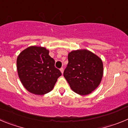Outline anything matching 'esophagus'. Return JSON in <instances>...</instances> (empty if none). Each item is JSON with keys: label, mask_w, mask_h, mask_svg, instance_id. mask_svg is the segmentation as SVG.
Masks as SVG:
<instances>
[{"label": "esophagus", "mask_w": 128, "mask_h": 128, "mask_svg": "<svg viewBox=\"0 0 128 128\" xmlns=\"http://www.w3.org/2000/svg\"><path fill=\"white\" fill-rule=\"evenodd\" d=\"M63 70H63V67H62L60 68V71H61V72H62V74H63Z\"/></svg>", "instance_id": "obj_1"}]
</instances>
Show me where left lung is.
<instances>
[{"label": "left lung", "instance_id": "obj_1", "mask_svg": "<svg viewBox=\"0 0 128 128\" xmlns=\"http://www.w3.org/2000/svg\"><path fill=\"white\" fill-rule=\"evenodd\" d=\"M68 60L63 76L71 89L81 96L92 93L103 76L101 59L89 50L81 49L69 52Z\"/></svg>", "mask_w": 128, "mask_h": 128}]
</instances>
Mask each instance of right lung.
<instances>
[{
  "mask_svg": "<svg viewBox=\"0 0 128 128\" xmlns=\"http://www.w3.org/2000/svg\"><path fill=\"white\" fill-rule=\"evenodd\" d=\"M45 47L30 46L22 51L16 60L18 77L26 90L36 95L51 91L60 70L54 66L55 61Z\"/></svg>",
  "mask_w": 128,
  "mask_h": 128,
  "instance_id": "add662e5",
  "label": "right lung"
}]
</instances>
